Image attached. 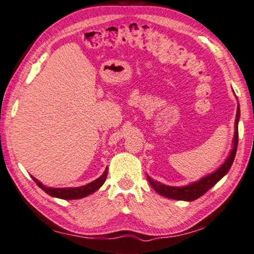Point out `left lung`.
Listing matches in <instances>:
<instances>
[{
  "instance_id": "1",
  "label": "left lung",
  "mask_w": 254,
  "mask_h": 254,
  "mask_svg": "<svg viewBox=\"0 0 254 254\" xmlns=\"http://www.w3.org/2000/svg\"><path fill=\"white\" fill-rule=\"evenodd\" d=\"M239 119H240V107H237L236 112V120H235V136H234V142H233V150L231 151V155L228 156L221 166L217 170L216 172L212 173V174L206 176V178L201 179L200 181L195 183H192L190 185H187V187L178 188V187H168V185H165L162 183L156 182V181L149 178L147 175V179L149 183L152 188L155 189V191L163 196H166V198L174 199V200H185V201H193L195 199L200 198L201 195H203L208 190L214 187V185L218 182V181L224 178V175H226V173L231 168L233 162H234L235 155H236V149H237V142H239Z\"/></svg>"
}]
</instances>
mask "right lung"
Returning <instances> with one entry per match:
<instances>
[{"label": "right lung", "instance_id": "right-lung-1", "mask_svg": "<svg viewBox=\"0 0 254 254\" xmlns=\"http://www.w3.org/2000/svg\"><path fill=\"white\" fill-rule=\"evenodd\" d=\"M107 172L108 168L106 167L105 172L103 173V175L98 178L97 180H95L94 182H91L87 185H83V187L80 188H63V189H54V188H47L45 185H43L39 182L38 180H36L33 178L35 181V183L38 185V187L42 189V190L45 191L47 194H50L52 196H55V198H60V199H64V200H73V199H81L84 198V196L91 194L95 191H97L98 189L102 187L104 182L106 181L107 178Z\"/></svg>", "mask_w": 254, "mask_h": 254}]
</instances>
